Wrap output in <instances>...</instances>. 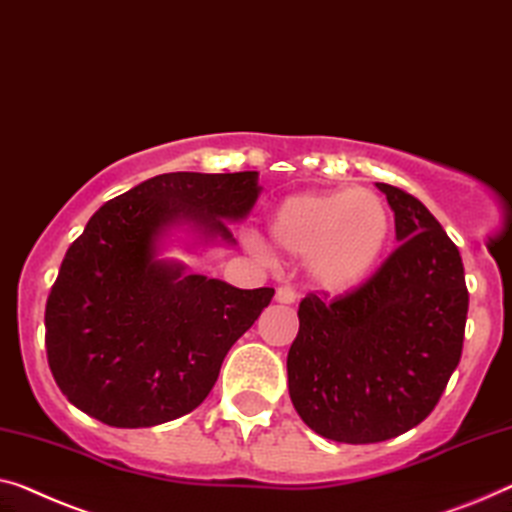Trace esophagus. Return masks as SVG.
Returning <instances> with one entry per match:
<instances>
[{"mask_svg": "<svg viewBox=\"0 0 512 512\" xmlns=\"http://www.w3.org/2000/svg\"><path fill=\"white\" fill-rule=\"evenodd\" d=\"M276 301H278V303H285V305L294 303V301H296L294 289H292V287H287V285H280V287L276 289Z\"/></svg>", "mask_w": 512, "mask_h": 512, "instance_id": "34e87169", "label": "esophagus"}]
</instances>
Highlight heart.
<instances>
[{"label": "heart", "mask_w": 512, "mask_h": 512, "mask_svg": "<svg viewBox=\"0 0 512 512\" xmlns=\"http://www.w3.org/2000/svg\"><path fill=\"white\" fill-rule=\"evenodd\" d=\"M391 211L384 197L365 188L296 193L269 218V239L278 253L303 259L305 276L326 294H347L363 285L391 239ZM255 250L269 257L262 241Z\"/></svg>", "instance_id": "heart-1"}]
</instances>
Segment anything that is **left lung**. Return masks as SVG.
Masks as SVG:
<instances>
[{
	"label": "left lung",
	"instance_id": "left-lung-1",
	"mask_svg": "<svg viewBox=\"0 0 512 512\" xmlns=\"http://www.w3.org/2000/svg\"><path fill=\"white\" fill-rule=\"evenodd\" d=\"M377 188L398 250L354 292L305 296L287 354L296 414L340 444H377L425 421L460 363L467 324L460 250L414 195Z\"/></svg>",
	"mask_w": 512,
	"mask_h": 512
}]
</instances>
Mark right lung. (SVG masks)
Instances as JSON below:
<instances>
[{
    "label": "right lung",
    "mask_w": 512,
    "mask_h": 512,
    "mask_svg": "<svg viewBox=\"0 0 512 512\" xmlns=\"http://www.w3.org/2000/svg\"><path fill=\"white\" fill-rule=\"evenodd\" d=\"M259 172H170L105 202L61 262L45 349L68 402L112 427H151L200 407L223 358L273 299L190 273L172 246H236Z\"/></svg>",
    "instance_id": "1"
}]
</instances>
